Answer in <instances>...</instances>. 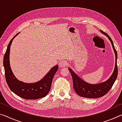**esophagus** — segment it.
<instances>
[{
    "instance_id": "1",
    "label": "esophagus",
    "mask_w": 122,
    "mask_h": 122,
    "mask_svg": "<svg viewBox=\"0 0 122 122\" xmlns=\"http://www.w3.org/2000/svg\"><path fill=\"white\" fill-rule=\"evenodd\" d=\"M67 62L65 61V60H62V61H61L59 62V66L60 67H67Z\"/></svg>"
}]
</instances>
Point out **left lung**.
Segmentation results:
<instances>
[{
    "label": "left lung",
    "instance_id": "8db88e82",
    "mask_svg": "<svg viewBox=\"0 0 122 122\" xmlns=\"http://www.w3.org/2000/svg\"><path fill=\"white\" fill-rule=\"evenodd\" d=\"M101 33L106 36L109 38L112 45L113 50H114L116 56V63L114 71L111 77L106 82H103L100 84H91L86 83L85 81L82 80L71 69H69V71L71 73L73 78V87L75 92L80 96L83 97L89 98H98L104 96L109 92V91L112 88L113 84L117 77L118 75V68L117 65V51L115 48L113 42L110 36L107 34L106 32L103 30H100Z\"/></svg>",
    "mask_w": 122,
    "mask_h": 122
}]
</instances>
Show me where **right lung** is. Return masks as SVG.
<instances>
[{
    "mask_svg": "<svg viewBox=\"0 0 122 122\" xmlns=\"http://www.w3.org/2000/svg\"><path fill=\"white\" fill-rule=\"evenodd\" d=\"M18 34H16L10 41L4 56L3 63L6 81L11 91L20 97L26 100H36L44 97L51 90L53 78L59 69V66L56 65L53 67L42 80L36 83H26L16 79L10 67L9 57L12 42Z\"/></svg>",
    "mask_w": 122,
    "mask_h": 122,
    "instance_id": "obj_1",
    "label": "right lung"
}]
</instances>
